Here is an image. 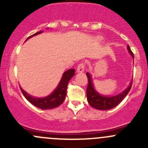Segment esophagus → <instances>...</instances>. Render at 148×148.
I'll use <instances>...</instances> for the list:
<instances>
[{"label": "esophagus", "instance_id": "esophagus-1", "mask_svg": "<svg viewBox=\"0 0 148 148\" xmlns=\"http://www.w3.org/2000/svg\"><path fill=\"white\" fill-rule=\"evenodd\" d=\"M84 67H85V64L84 62H82V63L79 64L78 66H77V72H83L84 71Z\"/></svg>", "mask_w": 148, "mask_h": 148}]
</instances>
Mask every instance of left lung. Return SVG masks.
I'll return each instance as SVG.
<instances>
[{"label": "left lung", "instance_id": "left-lung-1", "mask_svg": "<svg viewBox=\"0 0 148 148\" xmlns=\"http://www.w3.org/2000/svg\"><path fill=\"white\" fill-rule=\"evenodd\" d=\"M127 49L131 56L134 58V54L132 51H131L129 45L127 46ZM86 74L88 79V85L87 88H86L87 101L89 102V105H91L94 108L97 109V110H107L115 107L116 106L118 105L123 100V99L127 96V95L128 92L130 90L131 87H132V81L130 82V86L123 92L120 93V95H117L114 97L102 96V95H99L98 92H97L95 88H94L90 74L88 72Z\"/></svg>", "mask_w": 148, "mask_h": 148}]
</instances>
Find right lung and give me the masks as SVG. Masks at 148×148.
I'll list each match as a JSON object with an SVG mask.
<instances>
[{"label":"right lung","mask_w":148,"mask_h":148,"mask_svg":"<svg viewBox=\"0 0 148 148\" xmlns=\"http://www.w3.org/2000/svg\"><path fill=\"white\" fill-rule=\"evenodd\" d=\"M41 33H42V31L36 33V34L28 37L27 39L31 38V37L34 36L38 35V34H41ZM74 71H75V70L74 69L66 71L63 74L62 79H61L60 82H59L57 87L56 88V89L50 95L46 97H34L31 96V95L26 93L24 90H23L21 87H20L22 93H23V96L26 97V99H27L28 102H31L33 105L35 106V107L42 109V110H49V109L55 108V107H59V105H61L64 102V101L68 83L69 80L72 78L73 76L74 75V74H75Z\"/></svg>","instance_id":"right-lung-1"}]
</instances>
